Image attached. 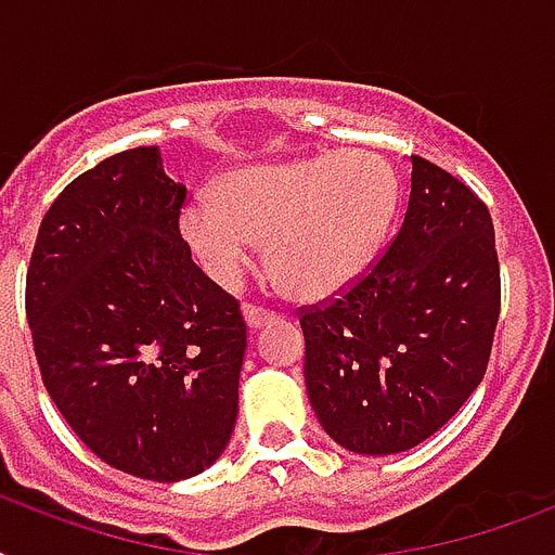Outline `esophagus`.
<instances>
[{
    "instance_id": "esophagus-1",
    "label": "esophagus",
    "mask_w": 555,
    "mask_h": 555,
    "mask_svg": "<svg viewBox=\"0 0 555 555\" xmlns=\"http://www.w3.org/2000/svg\"><path fill=\"white\" fill-rule=\"evenodd\" d=\"M244 322H247V328L250 331H259L261 325H268V322L276 320V313L270 311H261V308H256V305H244Z\"/></svg>"
}]
</instances>
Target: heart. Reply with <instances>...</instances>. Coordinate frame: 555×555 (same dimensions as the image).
Masks as SVG:
<instances>
[{"label":"heart","instance_id":"obj_1","mask_svg":"<svg viewBox=\"0 0 555 555\" xmlns=\"http://www.w3.org/2000/svg\"><path fill=\"white\" fill-rule=\"evenodd\" d=\"M397 192L395 169L365 150L256 164L227 172L216 195L186 201L178 227L216 285L242 279L259 238L279 287L313 302L369 268L395 218Z\"/></svg>","mask_w":555,"mask_h":555}]
</instances>
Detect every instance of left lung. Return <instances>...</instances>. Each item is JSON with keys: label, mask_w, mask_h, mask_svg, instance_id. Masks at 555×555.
Instances as JSON below:
<instances>
[{"label": "left lung", "mask_w": 555, "mask_h": 555, "mask_svg": "<svg viewBox=\"0 0 555 555\" xmlns=\"http://www.w3.org/2000/svg\"><path fill=\"white\" fill-rule=\"evenodd\" d=\"M499 308L490 209L412 155L395 242L348 294L299 320L305 388L322 429L357 455L423 443L483 379Z\"/></svg>", "instance_id": "1"}]
</instances>
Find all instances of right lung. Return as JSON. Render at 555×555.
<instances>
[{"mask_svg":"<svg viewBox=\"0 0 555 555\" xmlns=\"http://www.w3.org/2000/svg\"><path fill=\"white\" fill-rule=\"evenodd\" d=\"M186 186L158 146L74 178L39 224L25 282L48 395L120 473L176 483L216 464L238 414L247 328L178 230Z\"/></svg>","mask_w":555,"mask_h":555,"instance_id":"add662e5","label":"right lung"}]
</instances>
